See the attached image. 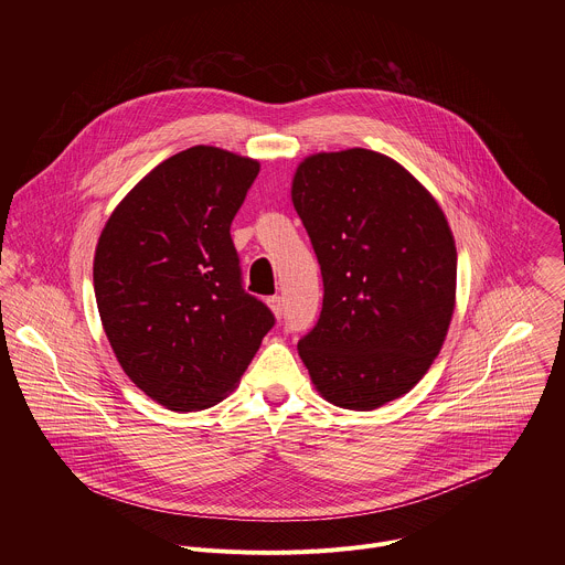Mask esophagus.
<instances>
[{
    "label": "esophagus",
    "mask_w": 565,
    "mask_h": 565,
    "mask_svg": "<svg viewBox=\"0 0 565 565\" xmlns=\"http://www.w3.org/2000/svg\"><path fill=\"white\" fill-rule=\"evenodd\" d=\"M268 306L273 308V312H275L277 317H281V315H284V299H281L279 295H273V297H268Z\"/></svg>",
    "instance_id": "34e87169"
}]
</instances>
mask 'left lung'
Here are the masks:
<instances>
[{
  "label": "left lung",
  "instance_id": "obj_1",
  "mask_svg": "<svg viewBox=\"0 0 565 565\" xmlns=\"http://www.w3.org/2000/svg\"><path fill=\"white\" fill-rule=\"evenodd\" d=\"M292 205L324 281L297 349L333 405L371 412L407 393L438 355L456 297V246L431 194L371 149L315 153Z\"/></svg>",
  "mask_w": 565,
  "mask_h": 565
}]
</instances>
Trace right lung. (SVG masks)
Returning a JSON list of instances; mask_svg holds the SVG:
<instances>
[{
	"label": "right lung",
	"mask_w": 565,
	"mask_h": 565,
	"mask_svg": "<svg viewBox=\"0 0 565 565\" xmlns=\"http://www.w3.org/2000/svg\"><path fill=\"white\" fill-rule=\"evenodd\" d=\"M259 174L253 158L196 145L153 168L109 216L94 288L109 344L172 412L212 407L275 327L246 292L230 225Z\"/></svg>",
	"instance_id": "1"
}]
</instances>
